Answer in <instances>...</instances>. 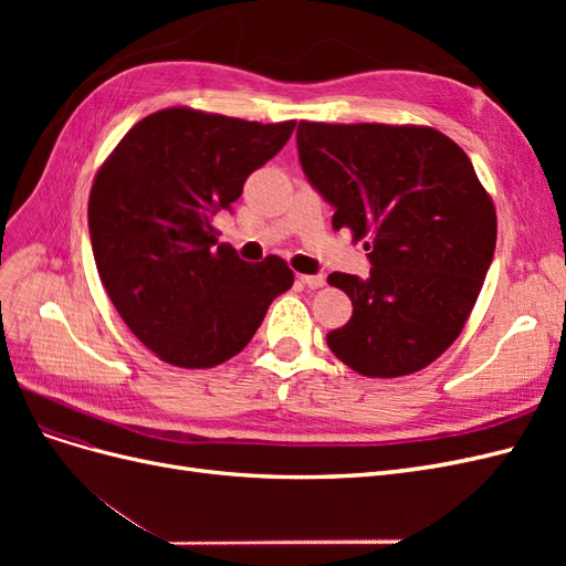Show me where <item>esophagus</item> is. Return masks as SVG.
Here are the masks:
<instances>
[{
    "mask_svg": "<svg viewBox=\"0 0 566 566\" xmlns=\"http://www.w3.org/2000/svg\"><path fill=\"white\" fill-rule=\"evenodd\" d=\"M300 281L310 290H318L325 285V279L321 276V273H304V276H300Z\"/></svg>",
    "mask_w": 566,
    "mask_h": 566,
    "instance_id": "esophagus-1",
    "label": "esophagus"
}]
</instances>
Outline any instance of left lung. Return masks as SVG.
I'll return each instance as SVG.
<instances>
[{"label":"left lung","instance_id":"8db88e82","mask_svg":"<svg viewBox=\"0 0 566 566\" xmlns=\"http://www.w3.org/2000/svg\"><path fill=\"white\" fill-rule=\"evenodd\" d=\"M304 177L333 227L368 238L370 273H331L354 314L325 335L368 378L430 366L460 335L495 250V210L458 144L430 127L300 123Z\"/></svg>","mask_w":566,"mask_h":566}]
</instances>
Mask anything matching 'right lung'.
Masks as SVG:
<instances>
[{
    "label": "right lung",
    "mask_w": 566,
    "mask_h": 566,
    "mask_svg": "<svg viewBox=\"0 0 566 566\" xmlns=\"http://www.w3.org/2000/svg\"><path fill=\"white\" fill-rule=\"evenodd\" d=\"M293 129L167 108L136 123L98 169L87 210L98 276L127 328L163 361H229L293 285L281 256L248 264L214 248L212 227Z\"/></svg>",
    "instance_id": "add662e5"
}]
</instances>
